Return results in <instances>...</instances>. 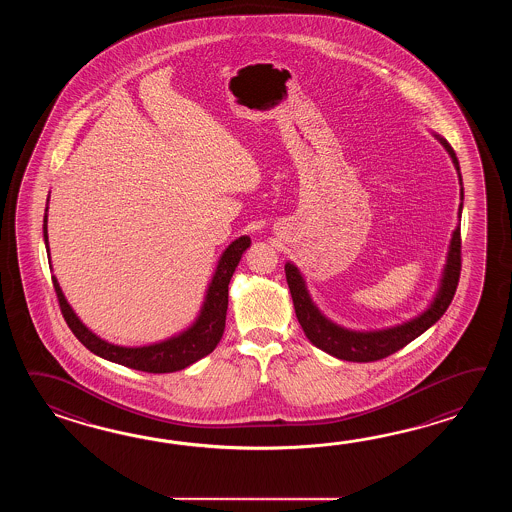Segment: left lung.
<instances>
[{"instance_id":"8db88e82","label":"left lung","mask_w":512,"mask_h":512,"mask_svg":"<svg viewBox=\"0 0 512 512\" xmlns=\"http://www.w3.org/2000/svg\"><path fill=\"white\" fill-rule=\"evenodd\" d=\"M435 139L445 148L446 153L450 155L454 168H456L457 179H459V208H457V225L448 252H446L445 267L441 272V278L437 283V291L430 304L426 305L425 311L419 315L395 324V326L382 327V329H349V327L340 326L327 318L318 305L313 302V296L309 294L307 283H305L304 274L294 265L293 261L285 263V276L289 283V291L293 296L294 313L304 329L305 337L309 342L322 351L329 353L331 357H337L340 360H349V362H373L381 360L395 351L403 349L406 344L423 335L428 327L434 326L435 322L445 315L448 305L456 293L457 282H459V271H461V212H463V179H461V170H459V161H457L456 152L452 146L432 131Z\"/></svg>"}]
</instances>
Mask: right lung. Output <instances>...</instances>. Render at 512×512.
<instances>
[{"mask_svg": "<svg viewBox=\"0 0 512 512\" xmlns=\"http://www.w3.org/2000/svg\"><path fill=\"white\" fill-rule=\"evenodd\" d=\"M47 212H49V197L45 205L44 214V241L47 256L49 252V236H47ZM251 247L249 236H240L232 241L219 256L218 265L208 282L205 291V300L199 309L194 322L179 331L177 335L164 338L146 346H119L98 337L89 327L78 318L75 309L67 302L66 294L62 291L60 283L53 276L56 296L62 307L67 326L75 333V337L93 351L97 357L126 366L131 370L148 371V373H172V371L185 370L190 364L207 357L212 353L225 331V318L229 307V283L232 274L240 263L243 252ZM53 269V265H51Z\"/></svg>", "mask_w": 512, "mask_h": 512, "instance_id": "add662e5", "label": "right lung"}]
</instances>
